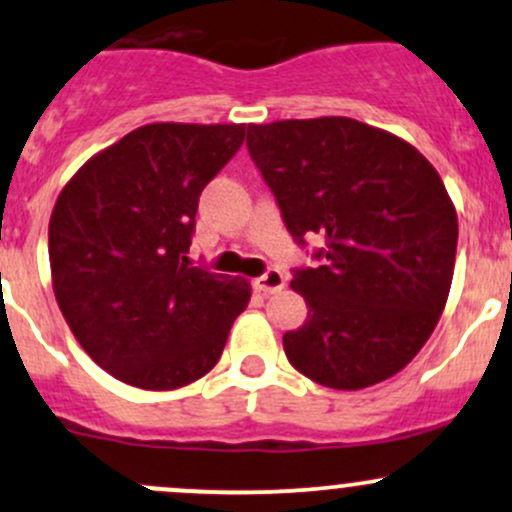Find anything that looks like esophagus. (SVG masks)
I'll return each mask as SVG.
<instances>
[{
	"mask_svg": "<svg viewBox=\"0 0 512 512\" xmlns=\"http://www.w3.org/2000/svg\"><path fill=\"white\" fill-rule=\"evenodd\" d=\"M252 286H255V289L265 296L277 294V291H282L286 286V277L279 272V269H269V272L262 274V277H257L255 282H252Z\"/></svg>",
	"mask_w": 512,
	"mask_h": 512,
	"instance_id": "esophagus-1",
	"label": "esophagus"
}]
</instances>
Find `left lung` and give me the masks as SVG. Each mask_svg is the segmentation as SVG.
Returning <instances> with one entry per match:
<instances>
[{
	"instance_id": "obj_1",
	"label": "left lung",
	"mask_w": 512,
	"mask_h": 512,
	"mask_svg": "<svg viewBox=\"0 0 512 512\" xmlns=\"http://www.w3.org/2000/svg\"><path fill=\"white\" fill-rule=\"evenodd\" d=\"M289 233L323 235V265L296 269L308 318L284 333L294 369L328 389L357 391L406 367L449 296L457 211L435 167L389 131L347 119L247 126Z\"/></svg>"
}]
</instances>
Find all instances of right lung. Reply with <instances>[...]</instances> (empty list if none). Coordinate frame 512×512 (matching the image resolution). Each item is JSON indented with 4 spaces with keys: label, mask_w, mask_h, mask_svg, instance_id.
<instances>
[{
    "label": "right lung",
    "mask_w": 512,
    "mask_h": 512,
    "mask_svg": "<svg viewBox=\"0 0 512 512\" xmlns=\"http://www.w3.org/2000/svg\"><path fill=\"white\" fill-rule=\"evenodd\" d=\"M243 138V123H148L89 157L55 201V301L123 384L172 391L209 374L250 301L247 279L187 257L201 189Z\"/></svg>",
    "instance_id": "obj_1"
}]
</instances>
